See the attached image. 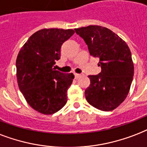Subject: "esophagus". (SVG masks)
Returning <instances> with one entry per match:
<instances>
[{
	"instance_id": "34e87169",
	"label": "esophagus",
	"mask_w": 147,
	"mask_h": 147,
	"mask_svg": "<svg viewBox=\"0 0 147 147\" xmlns=\"http://www.w3.org/2000/svg\"><path fill=\"white\" fill-rule=\"evenodd\" d=\"M81 76H82L81 74H77V73L75 74V78H76V79H77V78H79Z\"/></svg>"
}]
</instances>
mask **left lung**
Here are the masks:
<instances>
[{
    "instance_id": "left-lung-1",
    "label": "left lung",
    "mask_w": 147,
    "mask_h": 147,
    "mask_svg": "<svg viewBox=\"0 0 147 147\" xmlns=\"http://www.w3.org/2000/svg\"><path fill=\"white\" fill-rule=\"evenodd\" d=\"M75 31L88 45L90 55L99 59L102 69L98 75L88 76L86 100L102 111L113 110L125 100L133 81L130 50L123 39L105 27L89 25Z\"/></svg>"
}]
</instances>
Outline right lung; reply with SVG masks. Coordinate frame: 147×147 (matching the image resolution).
<instances>
[{"instance_id":"add662e5","label":"right lung","mask_w":147,"mask_h":147,"mask_svg":"<svg viewBox=\"0 0 147 147\" xmlns=\"http://www.w3.org/2000/svg\"><path fill=\"white\" fill-rule=\"evenodd\" d=\"M74 33L72 29H41L29 38L18 55L19 88L28 103L41 113H55L67 102L74 75L57 71L54 65L60 59L62 44Z\"/></svg>"}]
</instances>
